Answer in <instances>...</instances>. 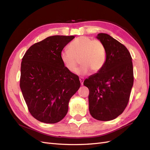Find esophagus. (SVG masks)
Here are the masks:
<instances>
[{
    "mask_svg": "<svg viewBox=\"0 0 150 150\" xmlns=\"http://www.w3.org/2000/svg\"><path fill=\"white\" fill-rule=\"evenodd\" d=\"M79 81H80V83L81 85H83V82H84V78H79Z\"/></svg>",
    "mask_w": 150,
    "mask_h": 150,
    "instance_id": "1",
    "label": "esophagus"
}]
</instances>
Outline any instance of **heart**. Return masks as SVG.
Here are the masks:
<instances>
[{"mask_svg":"<svg viewBox=\"0 0 150 150\" xmlns=\"http://www.w3.org/2000/svg\"><path fill=\"white\" fill-rule=\"evenodd\" d=\"M60 57L66 69L71 72L78 70L79 60L81 66L77 72L79 75H86L90 71L93 74L100 71L106 61V50L103 43L98 39L87 36H80L69 44L68 50H64Z\"/></svg>","mask_w":150,"mask_h":150,"instance_id":"b5f03b06","label":"heart"}]
</instances>
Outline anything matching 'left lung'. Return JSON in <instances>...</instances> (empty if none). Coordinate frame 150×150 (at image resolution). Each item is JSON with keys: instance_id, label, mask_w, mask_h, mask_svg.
<instances>
[{"instance_id": "left-lung-1", "label": "left lung", "mask_w": 150, "mask_h": 150, "mask_svg": "<svg viewBox=\"0 0 150 150\" xmlns=\"http://www.w3.org/2000/svg\"><path fill=\"white\" fill-rule=\"evenodd\" d=\"M106 50L103 69L83 84L89 89V110L94 119L110 121L121 115L129 100L134 76L132 58L123 44L107 34L96 37Z\"/></svg>"}]
</instances>
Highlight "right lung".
<instances>
[{
  "label": "right lung",
  "mask_w": 150,
  "mask_h": 150,
  "mask_svg": "<svg viewBox=\"0 0 150 150\" xmlns=\"http://www.w3.org/2000/svg\"><path fill=\"white\" fill-rule=\"evenodd\" d=\"M74 38L50 36L31 46L22 57L20 87L29 111L40 122L61 121L80 87L78 76L68 71L60 57L63 48Z\"/></svg>",
  "instance_id": "add662e5"
}]
</instances>
